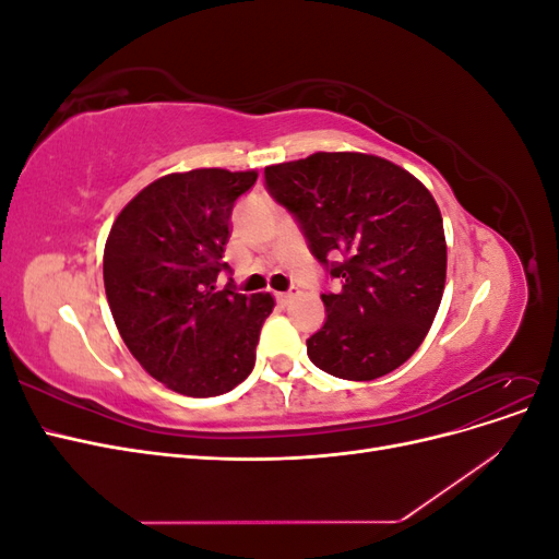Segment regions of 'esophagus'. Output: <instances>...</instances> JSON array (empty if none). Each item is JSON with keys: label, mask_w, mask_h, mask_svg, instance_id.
<instances>
[{"label": "esophagus", "mask_w": 559, "mask_h": 559, "mask_svg": "<svg viewBox=\"0 0 559 559\" xmlns=\"http://www.w3.org/2000/svg\"><path fill=\"white\" fill-rule=\"evenodd\" d=\"M294 296H296V292H294V289H292V292H280V294H275V298H277L280 306H289V302L294 300Z\"/></svg>", "instance_id": "1"}]
</instances>
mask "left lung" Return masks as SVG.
<instances>
[{
	"label": "left lung",
	"instance_id": "1",
	"mask_svg": "<svg viewBox=\"0 0 559 559\" xmlns=\"http://www.w3.org/2000/svg\"><path fill=\"white\" fill-rule=\"evenodd\" d=\"M265 189L343 284L321 294L326 321L310 335V361L343 380H376L408 361L445 289L443 216L427 186L380 156L319 151L265 167ZM337 252L344 259L331 262Z\"/></svg>",
	"mask_w": 559,
	"mask_h": 559
}]
</instances>
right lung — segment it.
Listing matches in <instances>:
<instances>
[{
    "instance_id": "1",
    "label": "right lung",
    "mask_w": 559,
    "mask_h": 559,
    "mask_svg": "<svg viewBox=\"0 0 559 559\" xmlns=\"http://www.w3.org/2000/svg\"><path fill=\"white\" fill-rule=\"evenodd\" d=\"M257 173L202 167L156 179L116 216L105 292L123 343L151 378L183 396H218L251 373L270 294L245 296L224 249L235 200Z\"/></svg>"
}]
</instances>
